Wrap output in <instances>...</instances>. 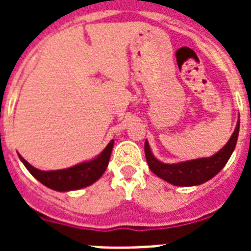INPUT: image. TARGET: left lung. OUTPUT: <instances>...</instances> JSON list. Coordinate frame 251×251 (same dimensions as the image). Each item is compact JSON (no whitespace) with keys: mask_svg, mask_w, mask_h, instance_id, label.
<instances>
[{"mask_svg":"<svg viewBox=\"0 0 251 251\" xmlns=\"http://www.w3.org/2000/svg\"><path fill=\"white\" fill-rule=\"evenodd\" d=\"M238 131H240V121L234 129L232 137L219 152L211 157H202L195 160H187L176 164H164L153 156L150 150L149 142L145 143L146 160L150 169L167 182L176 186H195L206 182L222 171L226 161L229 160L237 143Z\"/></svg>","mask_w":251,"mask_h":251,"instance_id":"obj_1","label":"left lung"}]
</instances>
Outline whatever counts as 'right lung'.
<instances>
[{
	"mask_svg": "<svg viewBox=\"0 0 251 251\" xmlns=\"http://www.w3.org/2000/svg\"><path fill=\"white\" fill-rule=\"evenodd\" d=\"M113 143L114 141H110L104 151L98 157H95L94 160L84 161L72 168L60 169V171H40L28 164L21 155L19 157L29 173L45 186L57 191L78 190L82 187L90 186L101 177L109 163Z\"/></svg>",
	"mask_w": 251,
	"mask_h": 251,
	"instance_id": "add662e5",
	"label": "right lung"
}]
</instances>
